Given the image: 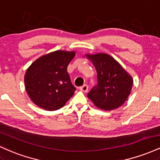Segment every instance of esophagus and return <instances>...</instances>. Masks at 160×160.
Instances as JSON below:
<instances>
[{
	"instance_id": "esophagus-1",
	"label": "esophagus",
	"mask_w": 160,
	"mask_h": 160,
	"mask_svg": "<svg viewBox=\"0 0 160 160\" xmlns=\"http://www.w3.org/2000/svg\"><path fill=\"white\" fill-rule=\"evenodd\" d=\"M80 89L82 92H86L88 91V86L86 85V84H84L83 86H80Z\"/></svg>"
}]
</instances>
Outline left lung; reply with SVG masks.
Listing matches in <instances>:
<instances>
[{
	"instance_id": "obj_1",
	"label": "left lung",
	"mask_w": 160,
	"mask_h": 160,
	"mask_svg": "<svg viewBox=\"0 0 160 160\" xmlns=\"http://www.w3.org/2000/svg\"><path fill=\"white\" fill-rule=\"evenodd\" d=\"M97 71V84L87 94L96 107L105 111L117 109L132 90V77L113 57L105 53L86 55Z\"/></svg>"
}]
</instances>
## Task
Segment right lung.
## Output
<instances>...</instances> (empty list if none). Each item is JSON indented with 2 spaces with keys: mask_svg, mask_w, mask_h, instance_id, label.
<instances>
[{
  "mask_svg": "<svg viewBox=\"0 0 160 160\" xmlns=\"http://www.w3.org/2000/svg\"><path fill=\"white\" fill-rule=\"evenodd\" d=\"M74 56V52L57 50L40 57L28 68L25 88L36 105L47 111H56L74 94L76 88L67 71Z\"/></svg>",
  "mask_w": 160,
  "mask_h": 160,
  "instance_id": "add662e5",
  "label": "right lung"
}]
</instances>
